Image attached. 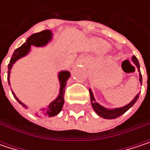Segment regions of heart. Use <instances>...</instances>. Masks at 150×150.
Wrapping results in <instances>:
<instances>
[{"mask_svg":"<svg viewBox=\"0 0 150 150\" xmlns=\"http://www.w3.org/2000/svg\"><path fill=\"white\" fill-rule=\"evenodd\" d=\"M96 48L101 52H105L109 48V44L104 41H98L96 43Z\"/></svg>","mask_w":150,"mask_h":150,"instance_id":"b5f03b06","label":"heart"}]
</instances>
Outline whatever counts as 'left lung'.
Wrapping results in <instances>:
<instances>
[{"instance_id":"1","label":"left lung","mask_w":150,"mask_h":150,"mask_svg":"<svg viewBox=\"0 0 150 150\" xmlns=\"http://www.w3.org/2000/svg\"><path fill=\"white\" fill-rule=\"evenodd\" d=\"M132 62L135 63V65L137 67L138 69V71L140 72V64H139V62L137 60V58L135 57V55L132 57ZM139 81L140 82L142 83V74L140 72L139 74ZM89 94H90V101H91V105L94 108V110L96 112V114L104 118V119H115V118H117L119 116H121L122 115H123L126 111H128L133 105L135 104V102L137 101L138 97H139V94L136 95L135 98L126 106L124 107H122V108H113V109H109V108H106L104 107L101 106L99 103H97L94 98V96H93V93L91 91V89H89Z\"/></svg>"}]
</instances>
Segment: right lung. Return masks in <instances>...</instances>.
I'll list each match as a JSON object with an SVG mask.
<instances>
[{"instance_id": "obj_1", "label": "right lung", "mask_w": 150, "mask_h": 150, "mask_svg": "<svg viewBox=\"0 0 150 150\" xmlns=\"http://www.w3.org/2000/svg\"><path fill=\"white\" fill-rule=\"evenodd\" d=\"M52 39V32L50 30H43L40 33H36L32 35L31 36H29L27 41L21 46L20 47L16 48L10 59V62L8 63V84L9 83V75H10V70L12 69L13 64L15 63V62L27 55L28 54V52L30 51V47L31 46H35V47H42L45 46L50 40ZM59 77V81H60V93L59 96H57V98L53 101L50 104L48 105L47 108L42 109L37 115L42 116V117H51V116H54L57 114H59L63 107L64 104V92H65V87H66V83L67 81L69 80V78L70 77V73L69 71H61L58 75ZM12 94L14 95V96L15 97V99L17 100V102L19 103L22 105L23 107H26L25 105L23 104L14 94V92H12ZM27 108V107H26Z\"/></svg>"}]
</instances>
